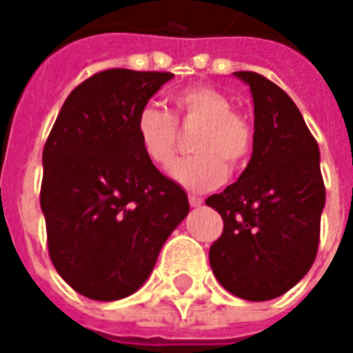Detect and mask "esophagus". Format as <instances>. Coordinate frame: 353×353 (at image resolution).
<instances>
[{
  "instance_id": "1",
  "label": "esophagus",
  "mask_w": 353,
  "mask_h": 353,
  "mask_svg": "<svg viewBox=\"0 0 353 353\" xmlns=\"http://www.w3.org/2000/svg\"><path fill=\"white\" fill-rule=\"evenodd\" d=\"M202 199L201 196H194V194H191V196H189V204H191V206H193V208H199V206H202Z\"/></svg>"
}]
</instances>
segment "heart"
<instances>
[{
    "mask_svg": "<svg viewBox=\"0 0 353 353\" xmlns=\"http://www.w3.org/2000/svg\"><path fill=\"white\" fill-rule=\"evenodd\" d=\"M174 114L159 107H145L135 120V135L143 157L166 170L176 159L177 125L201 124L191 149L194 157L172 168L174 181L187 191L202 193L223 183L229 170L245 166L254 149L250 120L233 110L225 93L210 85H189L172 95Z\"/></svg>",
    "mask_w": 353,
    "mask_h": 353,
    "instance_id": "obj_1",
    "label": "heart"
}]
</instances>
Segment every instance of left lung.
<instances>
[{
    "label": "left lung",
    "mask_w": 353,
    "mask_h": 353,
    "mask_svg": "<svg viewBox=\"0 0 353 353\" xmlns=\"http://www.w3.org/2000/svg\"><path fill=\"white\" fill-rule=\"evenodd\" d=\"M254 101V149L235 183L206 204L223 219L210 265L231 294L263 302L292 288L317 256L325 185L319 147L279 85L241 70Z\"/></svg>",
    "instance_id": "obj_1"
}]
</instances>
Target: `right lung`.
<instances>
[{"label":"right lung","instance_id":"1","mask_svg":"<svg viewBox=\"0 0 353 353\" xmlns=\"http://www.w3.org/2000/svg\"><path fill=\"white\" fill-rule=\"evenodd\" d=\"M170 72L110 68L66 97L43 147L39 204L51 262L91 300L134 294L189 214L183 189L143 157L135 120Z\"/></svg>","mask_w":353,"mask_h":353}]
</instances>
